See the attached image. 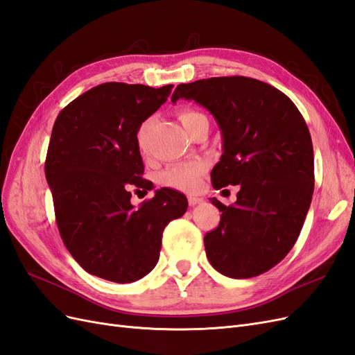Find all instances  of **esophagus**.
<instances>
[{"label": "esophagus", "mask_w": 355, "mask_h": 355, "mask_svg": "<svg viewBox=\"0 0 355 355\" xmlns=\"http://www.w3.org/2000/svg\"><path fill=\"white\" fill-rule=\"evenodd\" d=\"M189 199V205L190 207H195V205H198V204H202V202H204V199H202V198H198V196H189L187 198Z\"/></svg>", "instance_id": "34e87169"}]
</instances>
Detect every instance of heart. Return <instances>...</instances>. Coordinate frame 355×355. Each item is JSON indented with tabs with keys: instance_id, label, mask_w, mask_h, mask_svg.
<instances>
[{
	"instance_id": "b5f03b06",
	"label": "heart",
	"mask_w": 355,
	"mask_h": 355,
	"mask_svg": "<svg viewBox=\"0 0 355 355\" xmlns=\"http://www.w3.org/2000/svg\"><path fill=\"white\" fill-rule=\"evenodd\" d=\"M204 116L193 110H183L180 113V121L183 123L184 128H187L195 119ZM147 130H148V121L141 123V126L137 130V146L141 153H146L147 150ZM207 169L205 162L202 160H193L189 164H180L172 165L166 168L159 175V183L165 187L177 189V190H193L198 183L200 175L204 174Z\"/></svg>"
}]
</instances>
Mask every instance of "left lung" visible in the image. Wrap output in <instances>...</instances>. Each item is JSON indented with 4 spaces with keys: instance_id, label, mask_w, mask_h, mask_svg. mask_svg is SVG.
<instances>
[{
    "instance_id": "1",
    "label": "left lung",
    "mask_w": 355,
    "mask_h": 355,
    "mask_svg": "<svg viewBox=\"0 0 355 355\" xmlns=\"http://www.w3.org/2000/svg\"><path fill=\"white\" fill-rule=\"evenodd\" d=\"M181 98L205 107L221 130L212 187H241L234 205L211 199L221 217L204 238L207 257L229 278L257 277L288 254L311 205L315 178L305 119L281 90L242 76L178 85L171 101Z\"/></svg>"
}]
</instances>
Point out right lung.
<instances>
[{"mask_svg":"<svg viewBox=\"0 0 355 355\" xmlns=\"http://www.w3.org/2000/svg\"><path fill=\"white\" fill-rule=\"evenodd\" d=\"M172 85L104 83L60 111L46 156L60 238L86 272L126 284L156 266L162 234L181 217L187 199L172 189L156 190L139 208L130 187L153 189L144 180L137 130L166 103Z\"/></svg>","mask_w":355,"mask_h":355,"instance_id":"add662e5","label":"right lung"}]
</instances>
